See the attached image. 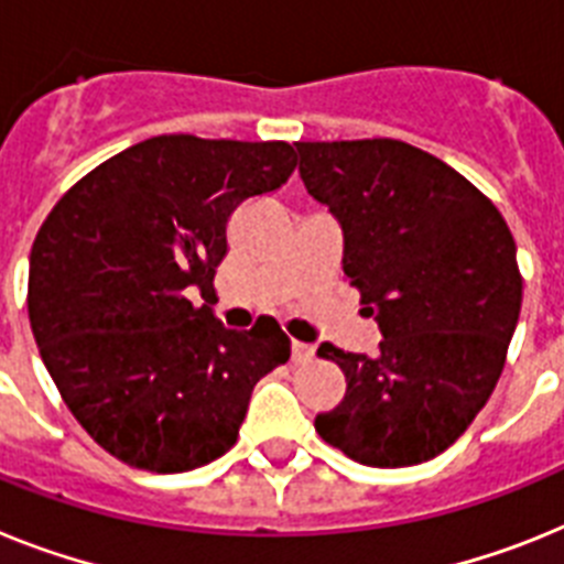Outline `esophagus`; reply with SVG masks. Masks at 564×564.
<instances>
[{
  "label": "esophagus",
  "instance_id": "1",
  "mask_svg": "<svg viewBox=\"0 0 564 564\" xmlns=\"http://www.w3.org/2000/svg\"><path fill=\"white\" fill-rule=\"evenodd\" d=\"M312 357H315V349H312L310 343H292V360L295 364H310Z\"/></svg>",
  "mask_w": 564,
  "mask_h": 564
}]
</instances>
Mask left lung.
Listing matches in <instances>:
<instances>
[{
  "instance_id": "left-lung-1",
  "label": "left lung",
  "mask_w": 564,
  "mask_h": 564,
  "mask_svg": "<svg viewBox=\"0 0 564 564\" xmlns=\"http://www.w3.org/2000/svg\"><path fill=\"white\" fill-rule=\"evenodd\" d=\"M301 178L343 229V272L380 326L375 357L321 343L346 375L315 431L403 468L443 454L488 403L522 306L506 218L457 170L394 139L297 141Z\"/></svg>"
}]
</instances>
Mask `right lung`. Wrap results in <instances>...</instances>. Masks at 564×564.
<instances>
[{
  "mask_svg": "<svg viewBox=\"0 0 564 564\" xmlns=\"http://www.w3.org/2000/svg\"><path fill=\"white\" fill-rule=\"evenodd\" d=\"M286 141L155 135L73 184L31 249L28 315L73 417L121 463L193 471L238 440L254 383L289 360L278 323L227 329L213 292L229 215L286 184Z\"/></svg>",
  "mask_w": 564,
  "mask_h": 564,
  "instance_id": "right-lung-1",
  "label": "right lung"
}]
</instances>
